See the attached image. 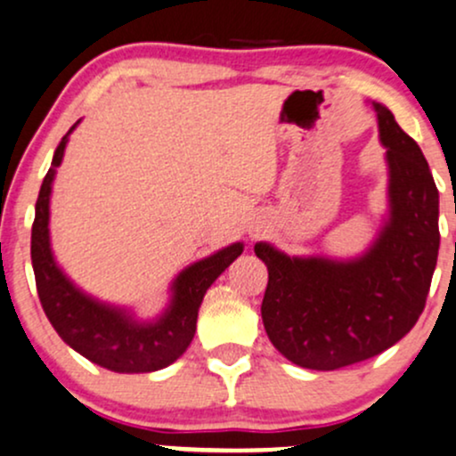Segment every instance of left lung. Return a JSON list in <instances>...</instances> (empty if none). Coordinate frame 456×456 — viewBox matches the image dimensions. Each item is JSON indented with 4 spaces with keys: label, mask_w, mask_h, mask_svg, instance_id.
<instances>
[{
    "label": "left lung",
    "mask_w": 456,
    "mask_h": 456,
    "mask_svg": "<svg viewBox=\"0 0 456 456\" xmlns=\"http://www.w3.org/2000/svg\"><path fill=\"white\" fill-rule=\"evenodd\" d=\"M387 149L389 218L362 257H289L266 242L262 320L273 346L309 370L366 362L403 339L427 305L439 251V192L418 142L374 103Z\"/></svg>",
    "instance_id": "8db88e82"
}]
</instances>
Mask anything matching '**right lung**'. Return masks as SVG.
<instances>
[{"mask_svg": "<svg viewBox=\"0 0 456 456\" xmlns=\"http://www.w3.org/2000/svg\"><path fill=\"white\" fill-rule=\"evenodd\" d=\"M79 123V121H77ZM69 129V134L77 127ZM69 134L60 140L52 168L43 179L32 224V266L45 316L64 342L82 357L112 372H155L182 357L197 331V316L208 288L242 255V242L209 255L179 273L167 312L153 322H138L132 314L99 303L58 268L49 244V197L56 168L62 162Z\"/></svg>", "mask_w": 456, "mask_h": 456, "instance_id": "right-lung-1", "label": "right lung"}]
</instances>
